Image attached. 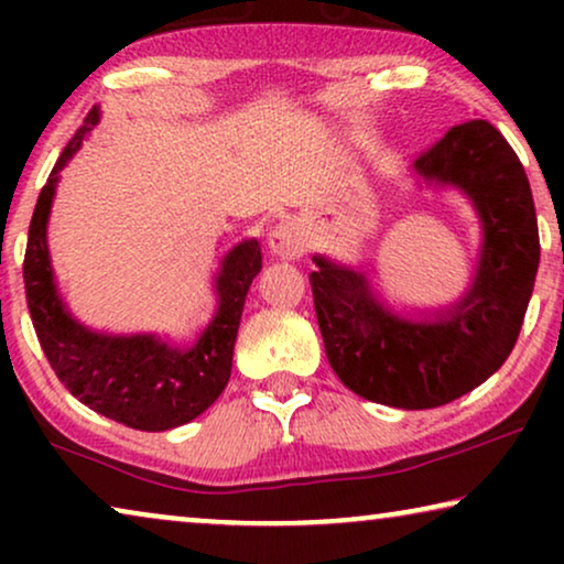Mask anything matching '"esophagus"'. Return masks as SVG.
<instances>
[{"label": "esophagus", "mask_w": 564, "mask_h": 564, "mask_svg": "<svg viewBox=\"0 0 564 564\" xmlns=\"http://www.w3.org/2000/svg\"><path fill=\"white\" fill-rule=\"evenodd\" d=\"M269 246L276 257L282 259H300L307 251V238L305 230L300 228V223L295 220H282L276 223L269 234Z\"/></svg>", "instance_id": "34e87169"}]
</instances>
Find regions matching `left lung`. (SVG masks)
Returning a JSON list of instances; mask_svg holds the SVG:
<instances>
[{"label":"left lung","mask_w":564,"mask_h":564,"mask_svg":"<svg viewBox=\"0 0 564 564\" xmlns=\"http://www.w3.org/2000/svg\"><path fill=\"white\" fill-rule=\"evenodd\" d=\"M429 182L467 192L482 218L485 246L473 290L434 323L392 315L365 276L315 257L313 305L328 365L372 403L423 411L482 384L519 338L539 269V228L519 156L488 120H467L415 159Z\"/></svg>","instance_id":"8db88e82"}]
</instances>
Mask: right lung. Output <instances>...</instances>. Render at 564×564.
Instances as JSON below:
<instances>
[{"mask_svg": "<svg viewBox=\"0 0 564 564\" xmlns=\"http://www.w3.org/2000/svg\"><path fill=\"white\" fill-rule=\"evenodd\" d=\"M97 120L99 110L91 107L37 197L22 261L30 318L53 372L79 403L138 431L176 429L205 413L226 390L246 292L261 269V246L243 241L223 261L220 307L192 349H172L153 336L112 338L82 328L56 295L45 223L58 172Z\"/></svg>", "mask_w": 564, "mask_h": 564, "instance_id": "add662e5", "label": "right lung"}]
</instances>
